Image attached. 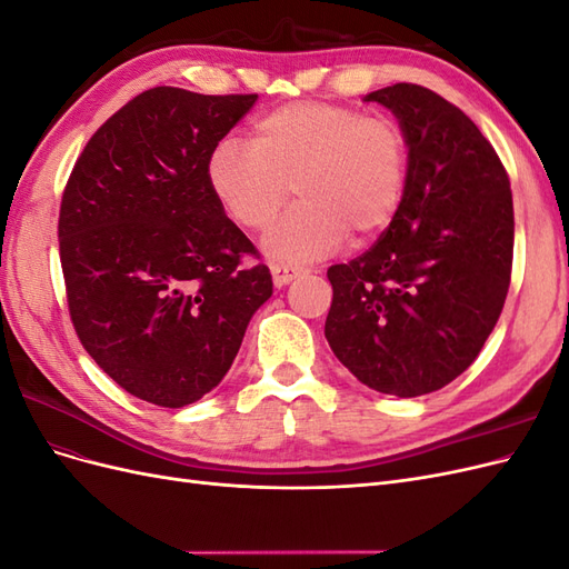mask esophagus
Masks as SVG:
<instances>
[{"label":"esophagus","mask_w":569,"mask_h":569,"mask_svg":"<svg viewBox=\"0 0 569 569\" xmlns=\"http://www.w3.org/2000/svg\"><path fill=\"white\" fill-rule=\"evenodd\" d=\"M270 272H272V282L274 287H287L291 280H297L299 274L303 272V268L297 266H284V263H270Z\"/></svg>","instance_id":"obj_1"}]
</instances>
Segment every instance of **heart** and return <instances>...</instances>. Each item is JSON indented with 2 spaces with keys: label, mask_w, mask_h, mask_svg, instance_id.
I'll list each match as a JSON object with an SVG mask.
<instances>
[{
  "label": "heart",
  "mask_w": 569,
  "mask_h": 569,
  "mask_svg": "<svg viewBox=\"0 0 569 569\" xmlns=\"http://www.w3.org/2000/svg\"><path fill=\"white\" fill-rule=\"evenodd\" d=\"M410 149L399 120L330 101H295L251 126L249 144L220 140L206 180L220 209L247 232L268 230L291 197H301L266 237L287 263L316 261L349 234L366 244L389 230L406 197Z\"/></svg>",
  "instance_id": "heart-1"
}]
</instances>
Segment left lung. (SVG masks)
<instances>
[{"instance_id": "8db88e82", "label": "left lung", "mask_w": 569, "mask_h": 569, "mask_svg": "<svg viewBox=\"0 0 569 569\" xmlns=\"http://www.w3.org/2000/svg\"><path fill=\"white\" fill-rule=\"evenodd\" d=\"M366 101L399 118L408 184L389 230L327 270L325 337L358 382L412 399L468 370L503 311L512 192L487 137L451 101L410 82Z\"/></svg>"}]
</instances>
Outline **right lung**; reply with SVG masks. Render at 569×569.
Instances as JSON below:
<instances>
[{"instance_id": "right-lung-1", "label": "right lung", "mask_w": 569, "mask_h": 569, "mask_svg": "<svg viewBox=\"0 0 569 569\" xmlns=\"http://www.w3.org/2000/svg\"><path fill=\"white\" fill-rule=\"evenodd\" d=\"M258 94H137L84 144L61 199L59 256L78 339L116 385L182 408L220 385L270 270L206 180Z\"/></svg>"}]
</instances>
